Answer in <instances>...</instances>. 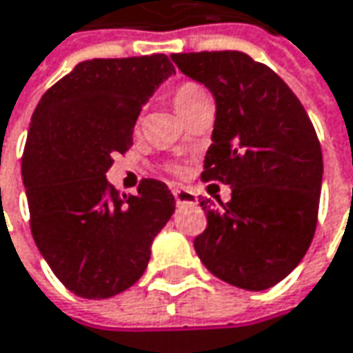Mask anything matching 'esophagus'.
Returning <instances> with one entry per match:
<instances>
[{
	"mask_svg": "<svg viewBox=\"0 0 353 353\" xmlns=\"http://www.w3.org/2000/svg\"><path fill=\"white\" fill-rule=\"evenodd\" d=\"M174 197H176L177 203H197V195L188 188H176Z\"/></svg>",
	"mask_w": 353,
	"mask_h": 353,
	"instance_id": "esophagus-1",
	"label": "esophagus"
}]
</instances>
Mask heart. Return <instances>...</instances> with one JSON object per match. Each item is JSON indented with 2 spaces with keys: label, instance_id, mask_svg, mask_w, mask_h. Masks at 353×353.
Instances as JSON below:
<instances>
[{
  "label": "heart",
  "instance_id": "b5f03b06",
  "mask_svg": "<svg viewBox=\"0 0 353 353\" xmlns=\"http://www.w3.org/2000/svg\"><path fill=\"white\" fill-rule=\"evenodd\" d=\"M205 99H209L207 90L201 85H197V83H181L172 92V102H174L179 116H183L188 110H192L197 102H201V100Z\"/></svg>",
  "mask_w": 353,
  "mask_h": 353
}]
</instances>
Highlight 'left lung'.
<instances>
[{
  "label": "left lung",
  "mask_w": 353,
  "mask_h": 353,
  "mask_svg": "<svg viewBox=\"0 0 353 353\" xmlns=\"http://www.w3.org/2000/svg\"><path fill=\"white\" fill-rule=\"evenodd\" d=\"M177 69L215 99L203 181L231 185V201L199 199L207 227L193 241L209 272L265 290L306 254L318 221L322 150L314 126L283 79L241 51L172 54Z\"/></svg>",
  "instance_id": "left-lung-1"
}]
</instances>
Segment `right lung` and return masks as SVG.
I'll list each match as a JSON object with an SVG mask.
<instances>
[{
	"label": "right lung",
	"mask_w": 353,
	"mask_h": 353,
	"mask_svg": "<svg viewBox=\"0 0 353 353\" xmlns=\"http://www.w3.org/2000/svg\"><path fill=\"white\" fill-rule=\"evenodd\" d=\"M176 72L165 54L83 61L39 100L21 177L35 245L54 276L83 299H110L148 267L154 237L176 211L158 179L120 195L106 172L132 146L154 90Z\"/></svg>",
	"instance_id": "1"
}]
</instances>
